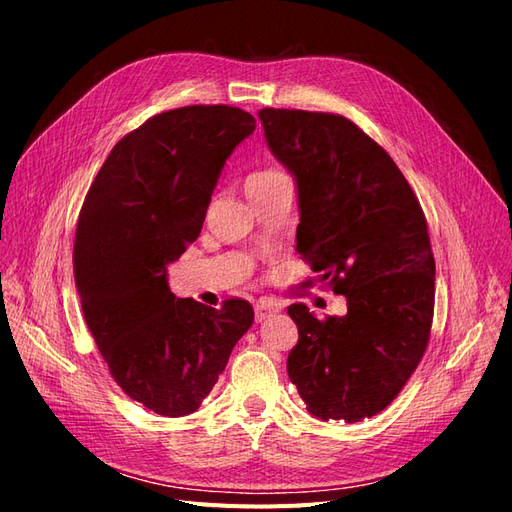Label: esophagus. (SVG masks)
Here are the masks:
<instances>
[{
    "label": "esophagus",
    "instance_id": "obj_1",
    "mask_svg": "<svg viewBox=\"0 0 512 512\" xmlns=\"http://www.w3.org/2000/svg\"><path fill=\"white\" fill-rule=\"evenodd\" d=\"M280 306L276 300H261L259 304H255V319L257 321H263L268 315H272V312H278Z\"/></svg>",
    "mask_w": 512,
    "mask_h": 512
}]
</instances>
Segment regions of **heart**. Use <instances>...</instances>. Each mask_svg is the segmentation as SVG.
I'll list each match as a JSON object with an SVG mask.
<instances>
[{
  "instance_id": "b5f03b06",
  "label": "heart",
  "mask_w": 512,
  "mask_h": 512,
  "mask_svg": "<svg viewBox=\"0 0 512 512\" xmlns=\"http://www.w3.org/2000/svg\"><path fill=\"white\" fill-rule=\"evenodd\" d=\"M285 174L280 170H274V168H261V170H255L251 172L249 176H246V191L251 189H259V187H266L270 183H274V180L283 178Z\"/></svg>"
}]
</instances>
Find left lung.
Listing matches in <instances>:
<instances>
[{"instance_id":"left-lung-1","label":"left lung","mask_w":512,"mask_h":512,"mask_svg":"<svg viewBox=\"0 0 512 512\" xmlns=\"http://www.w3.org/2000/svg\"><path fill=\"white\" fill-rule=\"evenodd\" d=\"M274 157L298 180V253L346 298L319 321L291 304V383L310 415L355 423L385 410L430 342L436 263L415 191L381 144L332 112L263 108Z\"/></svg>"}]
</instances>
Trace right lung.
<instances>
[{
  "instance_id": "1",
  "label": "right lung",
  "mask_w": 512,
  "mask_h": 512,
  "mask_svg": "<svg viewBox=\"0 0 512 512\" xmlns=\"http://www.w3.org/2000/svg\"><path fill=\"white\" fill-rule=\"evenodd\" d=\"M253 131V114L223 104L155 114L114 144L78 214L89 332L114 383L163 417L200 408L253 325L246 300L210 308L168 287V263L200 236L225 159Z\"/></svg>"
}]
</instances>
